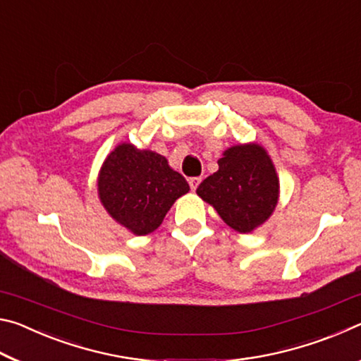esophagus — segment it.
I'll return each instance as SVG.
<instances>
[{"mask_svg": "<svg viewBox=\"0 0 361 361\" xmlns=\"http://www.w3.org/2000/svg\"><path fill=\"white\" fill-rule=\"evenodd\" d=\"M200 181H202V180H200L199 176H192V178H189V186H191L192 191H195V189H197V186L200 185Z\"/></svg>", "mask_w": 361, "mask_h": 361, "instance_id": "obj_1", "label": "esophagus"}]
</instances>
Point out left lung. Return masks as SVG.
Masks as SVG:
<instances>
[{"mask_svg": "<svg viewBox=\"0 0 361 361\" xmlns=\"http://www.w3.org/2000/svg\"><path fill=\"white\" fill-rule=\"evenodd\" d=\"M218 172L200 183L197 194L212 204L223 221L239 232H252L271 216L279 199V178L259 145L224 151Z\"/></svg>", "mask_w": 361, "mask_h": 361, "instance_id": "obj_1", "label": "left lung"}]
</instances>
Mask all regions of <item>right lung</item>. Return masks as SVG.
<instances>
[{
  "instance_id": "add662e5",
  "label": "right lung",
  "mask_w": 361,
  "mask_h": 361,
  "mask_svg": "<svg viewBox=\"0 0 361 361\" xmlns=\"http://www.w3.org/2000/svg\"><path fill=\"white\" fill-rule=\"evenodd\" d=\"M188 191L185 176L170 169L166 157L129 143L106 157L99 176L102 204L137 235L157 229L175 200Z\"/></svg>"
}]
</instances>
